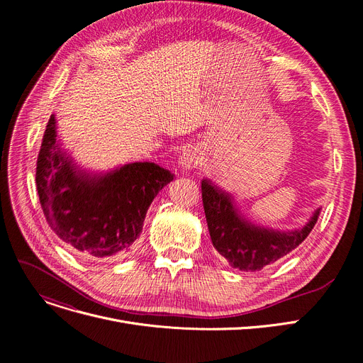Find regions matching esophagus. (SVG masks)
I'll list each match as a JSON object with an SVG mask.
<instances>
[{
	"label": "esophagus",
	"mask_w": 363,
	"mask_h": 363,
	"mask_svg": "<svg viewBox=\"0 0 363 363\" xmlns=\"http://www.w3.org/2000/svg\"><path fill=\"white\" fill-rule=\"evenodd\" d=\"M179 163L185 170H191L197 167L200 163V152L197 150H186L182 155Z\"/></svg>",
	"instance_id": "1"
}]
</instances>
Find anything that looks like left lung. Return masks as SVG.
Wrapping results in <instances>:
<instances>
[{"label":"left lung","instance_id":"8db88e82","mask_svg":"<svg viewBox=\"0 0 363 363\" xmlns=\"http://www.w3.org/2000/svg\"><path fill=\"white\" fill-rule=\"evenodd\" d=\"M201 197L213 247L233 268L255 272L289 255L313 230L320 207L306 225L291 231L256 225L240 212L234 197L211 179L201 181Z\"/></svg>","mask_w":363,"mask_h":363}]
</instances>
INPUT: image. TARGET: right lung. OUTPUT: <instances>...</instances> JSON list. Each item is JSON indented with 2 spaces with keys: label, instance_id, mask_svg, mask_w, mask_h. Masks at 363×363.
<instances>
[{
  "label": "right lung",
  "instance_id": "1",
  "mask_svg": "<svg viewBox=\"0 0 363 363\" xmlns=\"http://www.w3.org/2000/svg\"><path fill=\"white\" fill-rule=\"evenodd\" d=\"M174 177L150 162L107 172L82 169L62 145L54 114L36 162V189L51 230L74 252L95 259L130 250L151 201Z\"/></svg>",
  "mask_w": 363,
  "mask_h": 363
}]
</instances>
